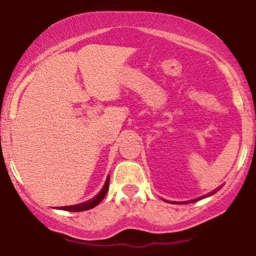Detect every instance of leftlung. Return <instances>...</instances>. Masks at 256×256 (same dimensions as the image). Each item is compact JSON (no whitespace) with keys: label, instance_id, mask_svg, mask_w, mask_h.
Here are the masks:
<instances>
[{"label":"left lung","instance_id":"8db88e82","mask_svg":"<svg viewBox=\"0 0 256 256\" xmlns=\"http://www.w3.org/2000/svg\"><path fill=\"white\" fill-rule=\"evenodd\" d=\"M210 194H213V193H210Z\"/></svg>","mask_w":256,"mask_h":256}]
</instances>
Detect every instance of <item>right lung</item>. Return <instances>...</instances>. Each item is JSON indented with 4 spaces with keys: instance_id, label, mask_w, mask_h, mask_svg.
Returning a JSON list of instances; mask_svg holds the SVG:
<instances>
[{
    "instance_id": "add662e5",
    "label": "right lung",
    "mask_w": 256,
    "mask_h": 256,
    "mask_svg": "<svg viewBox=\"0 0 256 256\" xmlns=\"http://www.w3.org/2000/svg\"><path fill=\"white\" fill-rule=\"evenodd\" d=\"M108 190H109V178H108L106 182H105V186H104V188L102 190V192H100L96 197L92 198V200H88V202L82 203V204L70 206V207H63L62 209H64V210H69V212H82V210H88V209L96 207V206L99 204L102 200H104V197L106 196V193H108Z\"/></svg>"
}]
</instances>
